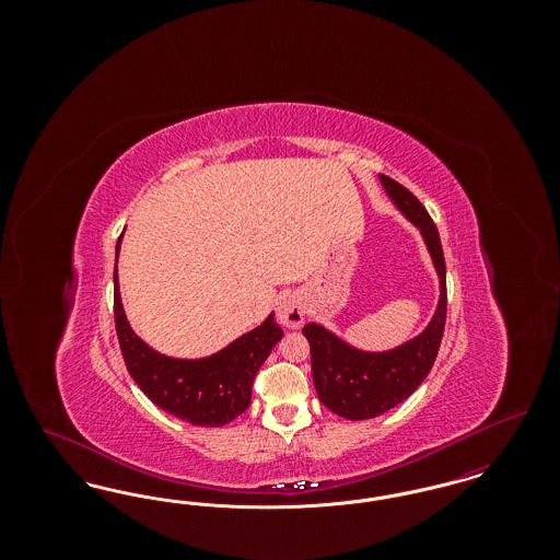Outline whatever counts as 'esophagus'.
<instances>
[{"label": "esophagus", "instance_id": "34e87169", "mask_svg": "<svg viewBox=\"0 0 560 560\" xmlns=\"http://www.w3.org/2000/svg\"><path fill=\"white\" fill-rule=\"evenodd\" d=\"M277 320L283 327L298 329L304 323V302H302V295H298V293L283 295V300L277 306Z\"/></svg>", "mask_w": 560, "mask_h": 560}]
</instances>
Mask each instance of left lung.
Returning a JSON list of instances; mask_svg holds the SVG:
<instances>
[{"mask_svg":"<svg viewBox=\"0 0 560 560\" xmlns=\"http://www.w3.org/2000/svg\"><path fill=\"white\" fill-rule=\"evenodd\" d=\"M380 183L405 218L420 229L439 275L441 295L427 329L413 340L384 352L350 347L317 323L304 325L302 334L311 345L313 380L320 402L347 420H372L413 395L434 365L447 317V270L432 218L418 197L397 180L380 174Z\"/></svg>","mask_w":560,"mask_h":560,"instance_id":"1","label":"left lung"}]
</instances>
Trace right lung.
Wrapping results in <instances>:
<instances>
[{"mask_svg":"<svg viewBox=\"0 0 560 560\" xmlns=\"http://www.w3.org/2000/svg\"><path fill=\"white\" fill-rule=\"evenodd\" d=\"M121 237L115 252L119 254ZM113 313L126 368L138 388L163 411L192 427H224L249 407L252 384L272 347L283 338L275 315L229 347L203 359H172L144 345L124 313L117 267Z\"/></svg>","mask_w":560,"mask_h":560,"instance_id":"1","label":"right lung"}]
</instances>
